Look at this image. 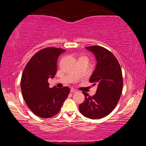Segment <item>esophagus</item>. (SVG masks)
Segmentation results:
<instances>
[{"label":"esophagus","instance_id":"34e87169","mask_svg":"<svg viewBox=\"0 0 146 146\" xmlns=\"http://www.w3.org/2000/svg\"><path fill=\"white\" fill-rule=\"evenodd\" d=\"M70 92H71V93H76V92H77V91H76V90H75V89H71V90H70Z\"/></svg>","mask_w":146,"mask_h":146}]
</instances>
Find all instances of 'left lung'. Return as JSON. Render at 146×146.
<instances>
[{
    "mask_svg": "<svg viewBox=\"0 0 146 146\" xmlns=\"http://www.w3.org/2000/svg\"><path fill=\"white\" fill-rule=\"evenodd\" d=\"M93 53L97 66L90 82L97 84L95 95L86 92L84 102L79 105L81 114L91 119H99L111 113L120 99L123 87L122 70L117 59L107 49L99 46L86 47Z\"/></svg>",
    "mask_w": 146,
    "mask_h": 146,
    "instance_id": "1",
    "label": "left lung"
}]
</instances>
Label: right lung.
Here are the masks:
<instances>
[{
    "label": "right lung",
    "mask_w": 146,
    "mask_h": 146,
    "mask_svg": "<svg viewBox=\"0 0 146 146\" xmlns=\"http://www.w3.org/2000/svg\"><path fill=\"white\" fill-rule=\"evenodd\" d=\"M65 50L46 48L32 56L24 68L21 81L24 100L35 115L50 118L59 112L70 93V88H49L48 79L56 75V63Z\"/></svg>",
    "instance_id": "obj_1"
}]
</instances>
